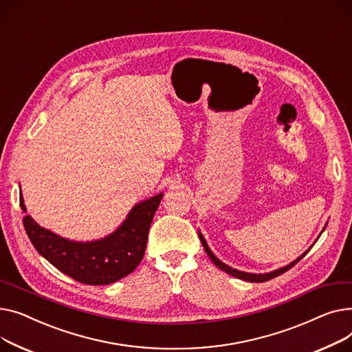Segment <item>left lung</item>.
<instances>
[{
	"label": "left lung",
	"instance_id": "8db88e82",
	"mask_svg": "<svg viewBox=\"0 0 352 352\" xmlns=\"http://www.w3.org/2000/svg\"><path fill=\"white\" fill-rule=\"evenodd\" d=\"M327 226V224H325ZM325 226H324V229H322V232L325 230ZM321 232V233H322ZM321 233H320V236H321ZM318 236V237H320ZM199 239H200V241H201V244H203V247H204V250H206V253H208V256L210 257V260L214 263V265H217L220 270H223L224 273H227V274H230V276H233V277H236V278H240V280H244V281H250V283H264V281H268V280H272V278H274V277H277V276H281L283 273H285L287 270H290V268L296 264V263H298L307 253H308V250L311 249V247H309V249L307 250V252H304L298 258H296L294 261H292L290 264H287V265H284V267H281V268H277V270H274V272H270V273H264V274H257V273H245V272H240V270H236V268H232L230 265H227V264H224L223 261H220L214 254H213V252L209 249V245H208V243H206V240H204V237H203V234L199 232ZM317 241V240H316Z\"/></svg>",
	"mask_w": 352,
	"mask_h": 352
}]
</instances>
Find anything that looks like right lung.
<instances>
[{"label":"right lung","instance_id":"right-lung-1","mask_svg":"<svg viewBox=\"0 0 352 352\" xmlns=\"http://www.w3.org/2000/svg\"><path fill=\"white\" fill-rule=\"evenodd\" d=\"M163 193L135 204L126 219L109 236L94 241H75L41 227L31 216L23 223L35 250L59 272L89 284L107 285L131 274L146 250L149 227ZM21 209L27 212L23 195Z\"/></svg>","mask_w":352,"mask_h":352}]
</instances>
